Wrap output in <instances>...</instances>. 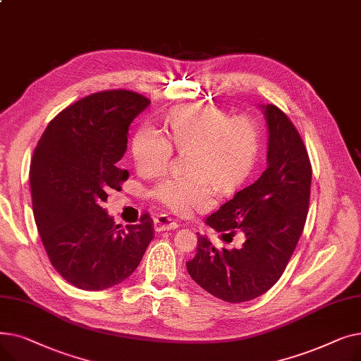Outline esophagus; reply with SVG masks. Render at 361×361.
<instances>
[{"instance_id":"obj_1","label":"esophagus","mask_w":361,"mask_h":361,"mask_svg":"<svg viewBox=\"0 0 361 361\" xmlns=\"http://www.w3.org/2000/svg\"><path fill=\"white\" fill-rule=\"evenodd\" d=\"M155 231H171V230H177L178 228V222L173 218H169L166 215H159L155 218Z\"/></svg>"}]
</instances>
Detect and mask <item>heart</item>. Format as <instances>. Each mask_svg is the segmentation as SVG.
Returning <instances> with one entry per match:
<instances>
[{"mask_svg": "<svg viewBox=\"0 0 361 361\" xmlns=\"http://www.w3.org/2000/svg\"><path fill=\"white\" fill-rule=\"evenodd\" d=\"M169 137L149 124L142 126L133 137L131 154L140 173L162 171L173 145L188 150L187 169L192 174L159 180L150 196L166 209L177 214L203 211L215 202L216 187L231 192L249 177L259 150V133L249 117H231L206 104L176 108L166 120ZM173 143L171 144L170 142Z\"/></svg>", "mask_w": 361, "mask_h": 361, "instance_id": "obj_1", "label": "heart"}]
</instances>
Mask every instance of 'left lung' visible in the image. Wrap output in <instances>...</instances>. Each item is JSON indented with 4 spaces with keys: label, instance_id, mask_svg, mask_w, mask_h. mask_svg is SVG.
Returning <instances> with one entry per match:
<instances>
[{
    "label": "left lung",
    "instance_id": "1",
    "mask_svg": "<svg viewBox=\"0 0 361 361\" xmlns=\"http://www.w3.org/2000/svg\"><path fill=\"white\" fill-rule=\"evenodd\" d=\"M268 126L267 168L204 224L228 235L240 231V249H215L197 233L187 272L204 291L226 302L253 300L271 290L286 271L305 228L312 184L307 150L278 106L259 105Z\"/></svg>",
    "mask_w": 361,
    "mask_h": 361
}]
</instances>
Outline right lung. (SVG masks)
<instances>
[{"label": "right lung", "instance_id": "add662e5", "mask_svg": "<svg viewBox=\"0 0 361 361\" xmlns=\"http://www.w3.org/2000/svg\"><path fill=\"white\" fill-rule=\"evenodd\" d=\"M150 101L131 90L89 94L45 128L30 164L33 216L47 255L71 286L102 291L136 271L154 221L121 228L102 207L128 171L118 166L128 127Z\"/></svg>", "mask_w": 361, "mask_h": 361}]
</instances>
